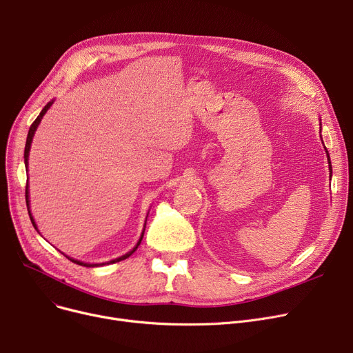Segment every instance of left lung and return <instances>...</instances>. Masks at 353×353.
I'll return each mask as SVG.
<instances>
[{
	"mask_svg": "<svg viewBox=\"0 0 353 353\" xmlns=\"http://www.w3.org/2000/svg\"><path fill=\"white\" fill-rule=\"evenodd\" d=\"M326 150V149H325ZM326 154H327V152H326ZM327 163H330V169H331V160H330V156H327ZM332 170V169H331Z\"/></svg>",
	"mask_w": 353,
	"mask_h": 353,
	"instance_id": "left-lung-1",
	"label": "left lung"
}]
</instances>
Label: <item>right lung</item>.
<instances>
[{"label": "right lung", "instance_id": "obj_1", "mask_svg": "<svg viewBox=\"0 0 353 353\" xmlns=\"http://www.w3.org/2000/svg\"><path fill=\"white\" fill-rule=\"evenodd\" d=\"M54 103V101L52 102H48L45 105V108L41 110V113H39V116L37 117V119L34 121V123L31 125V128H30V132H28V136H27V143H26V150H23V161H26V169H28V156H30V149H31V143H32V137H34V134H35V130H37V128H38V125L41 123V119H42V116L46 113V110H48L50 108H51V105ZM26 200H27V207H28V214H30V219H31V223H32V225L35 227V230L38 231V228H37V224H35V221H34V219H32V214H31V211H30V199H28V184H27V189H26ZM145 227H146V224H145ZM143 234H145V228H143V232H142V236H140V239H139V241H137V244H136V247L132 250V251H129L128 254H125V255H122V256H119V258H114V260H112V261H108V263H102V264H86V263H82V261H78V260H74V258H69L68 256V260H70L72 263H75V264H78V265H83V267H99V265H105V264H114V263H117V261H122V260H126L128 256H130L136 250H137V247L140 245V243H142V239H143Z\"/></svg>", "mask_w": 353, "mask_h": 353}]
</instances>
